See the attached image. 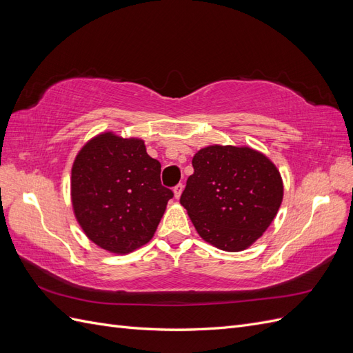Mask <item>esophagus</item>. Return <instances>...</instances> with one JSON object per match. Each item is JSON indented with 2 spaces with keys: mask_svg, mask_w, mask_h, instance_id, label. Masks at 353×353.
I'll list each match as a JSON object with an SVG mask.
<instances>
[{
  "mask_svg": "<svg viewBox=\"0 0 353 353\" xmlns=\"http://www.w3.org/2000/svg\"><path fill=\"white\" fill-rule=\"evenodd\" d=\"M183 190H184V185L183 184H176L175 187H174V194H175V199H179L181 197V193H183Z\"/></svg>",
  "mask_w": 353,
  "mask_h": 353,
  "instance_id": "1",
  "label": "esophagus"
}]
</instances>
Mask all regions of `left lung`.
Instances as JSON below:
<instances>
[{
    "instance_id": "8db88e82",
    "label": "left lung",
    "mask_w": 353,
    "mask_h": 353,
    "mask_svg": "<svg viewBox=\"0 0 353 353\" xmlns=\"http://www.w3.org/2000/svg\"><path fill=\"white\" fill-rule=\"evenodd\" d=\"M193 168L179 201L200 237L227 252L249 248L280 209L279 169L253 148L232 145L201 148Z\"/></svg>"
}]
</instances>
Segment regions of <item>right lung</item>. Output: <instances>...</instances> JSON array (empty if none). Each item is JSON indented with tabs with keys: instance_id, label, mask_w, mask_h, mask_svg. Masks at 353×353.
Returning <instances> with one entry per match:
<instances>
[{
	"instance_id": "obj_1",
	"label": "right lung",
	"mask_w": 353,
	"mask_h": 353,
	"mask_svg": "<svg viewBox=\"0 0 353 353\" xmlns=\"http://www.w3.org/2000/svg\"><path fill=\"white\" fill-rule=\"evenodd\" d=\"M172 197V190L160 183L159 160L147 154L143 140L105 132L74 159V216L104 250L130 253L150 241Z\"/></svg>"
}]
</instances>
